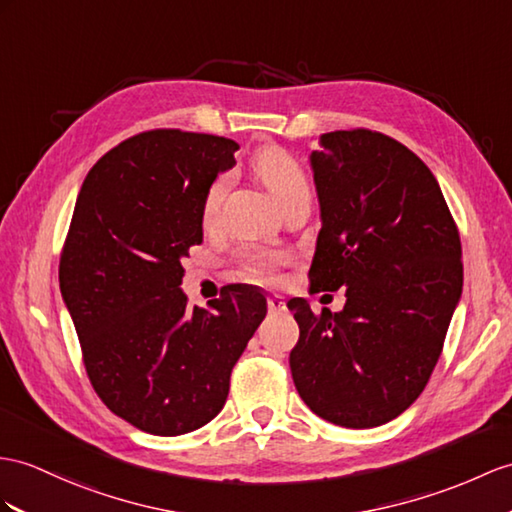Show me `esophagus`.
Instances as JSON below:
<instances>
[{
    "instance_id": "34e87169",
    "label": "esophagus",
    "mask_w": 512,
    "mask_h": 512,
    "mask_svg": "<svg viewBox=\"0 0 512 512\" xmlns=\"http://www.w3.org/2000/svg\"><path fill=\"white\" fill-rule=\"evenodd\" d=\"M267 306H269V313H273V315H280L286 310V304H284V299L280 295H269Z\"/></svg>"
}]
</instances>
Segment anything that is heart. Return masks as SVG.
I'll return each instance as SVG.
<instances>
[{"mask_svg":"<svg viewBox=\"0 0 512 512\" xmlns=\"http://www.w3.org/2000/svg\"><path fill=\"white\" fill-rule=\"evenodd\" d=\"M252 167L256 176L267 186V191L276 197V202L284 208L299 197H310L308 178L302 165L282 147H263L254 156ZM230 184L228 173H221L210 182L204 195V219L213 221L219 213ZM284 263V254L280 252H265V249H252L239 256L241 273L249 280H273L278 267Z\"/></svg>","mask_w":512,"mask_h":512,"instance_id":"heart-1","label":"heart"}]
</instances>
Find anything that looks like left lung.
I'll list each match as a JSON object with an SVG mask.
<instances>
[{
	"label": "left lung",
	"mask_w": 512,
	"mask_h": 512,
	"mask_svg": "<svg viewBox=\"0 0 512 512\" xmlns=\"http://www.w3.org/2000/svg\"><path fill=\"white\" fill-rule=\"evenodd\" d=\"M310 154L321 230L310 293L345 289L341 313L289 299L299 397L343 428L402 415L432 376L463 293V249L423 160L373 130L321 134Z\"/></svg>",
	"instance_id": "1"
}]
</instances>
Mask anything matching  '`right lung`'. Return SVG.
Masks as SVG:
<instances>
[{
    "instance_id": "right-lung-1",
    "label": "right lung",
    "mask_w": 512,
    "mask_h": 512,
    "mask_svg": "<svg viewBox=\"0 0 512 512\" xmlns=\"http://www.w3.org/2000/svg\"><path fill=\"white\" fill-rule=\"evenodd\" d=\"M236 149L213 134L141 132L95 162L73 210L58 278L86 373L112 413L149 434L219 415L267 315L256 286L230 284L208 310L180 289L182 258L204 239V195Z\"/></svg>"
}]
</instances>
